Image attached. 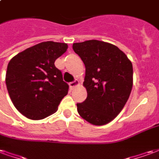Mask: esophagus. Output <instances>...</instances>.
<instances>
[{
	"mask_svg": "<svg viewBox=\"0 0 159 159\" xmlns=\"http://www.w3.org/2000/svg\"><path fill=\"white\" fill-rule=\"evenodd\" d=\"M80 85V83L79 81H75V82H72V83H70L69 86H70V89H73L74 88H76V86H79Z\"/></svg>",
	"mask_w": 159,
	"mask_h": 159,
	"instance_id": "esophagus-1",
	"label": "esophagus"
}]
</instances>
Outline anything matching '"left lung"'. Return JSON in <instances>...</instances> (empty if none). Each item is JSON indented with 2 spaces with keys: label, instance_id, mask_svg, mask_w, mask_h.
Returning a JSON list of instances; mask_svg holds the SVG:
<instances>
[{
  "label": "left lung",
  "instance_id": "8db88e82",
  "mask_svg": "<svg viewBox=\"0 0 159 159\" xmlns=\"http://www.w3.org/2000/svg\"><path fill=\"white\" fill-rule=\"evenodd\" d=\"M86 67L83 86L88 96L76 104L83 119L101 126L117 117L129 98L133 66L124 52L109 42L89 40L73 43Z\"/></svg>",
  "mask_w": 159,
  "mask_h": 159
}]
</instances>
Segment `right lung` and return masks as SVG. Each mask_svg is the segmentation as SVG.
<instances>
[{"label":"right lung","mask_w":159,"mask_h":159,"mask_svg":"<svg viewBox=\"0 0 159 159\" xmlns=\"http://www.w3.org/2000/svg\"><path fill=\"white\" fill-rule=\"evenodd\" d=\"M68 48L66 43L43 42L19 52L9 61L6 84L13 106L31 120H41L58 110L69 86L54 66Z\"/></svg>","instance_id":"1"}]
</instances>
